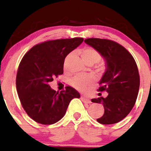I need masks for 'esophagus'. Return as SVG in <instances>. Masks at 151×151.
<instances>
[{
    "label": "esophagus",
    "instance_id": "esophagus-1",
    "mask_svg": "<svg viewBox=\"0 0 151 151\" xmlns=\"http://www.w3.org/2000/svg\"><path fill=\"white\" fill-rule=\"evenodd\" d=\"M81 100L83 101V102L87 103V104H90V103H91V100H90L89 99L86 98V97H85V96H81Z\"/></svg>",
    "mask_w": 151,
    "mask_h": 151
}]
</instances>
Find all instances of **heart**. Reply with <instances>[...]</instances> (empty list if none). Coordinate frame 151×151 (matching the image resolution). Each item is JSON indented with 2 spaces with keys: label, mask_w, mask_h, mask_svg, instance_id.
Returning <instances> with one entry per match:
<instances>
[{
  "label": "heart",
  "mask_w": 151,
  "mask_h": 151,
  "mask_svg": "<svg viewBox=\"0 0 151 151\" xmlns=\"http://www.w3.org/2000/svg\"><path fill=\"white\" fill-rule=\"evenodd\" d=\"M81 56L83 60L88 64H94L101 60V55L99 52L93 47H85L81 52ZM100 68L103 69L104 66H100ZM92 82V79L88 76L77 75L71 79L70 84L79 91H85L87 87Z\"/></svg>",
  "instance_id": "heart-1"
}]
</instances>
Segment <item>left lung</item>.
<instances>
[{
  "mask_svg": "<svg viewBox=\"0 0 151 151\" xmlns=\"http://www.w3.org/2000/svg\"><path fill=\"white\" fill-rule=\"evenodd\" d=\"M85 42L98 50L106 62L98 91L107 92V96L91 100L104 108L97 121L104 125L118 123L129 115L137 98L140 80L136 62L125 47L114 41L89 38Z\"/></svg>",
  "mask_w": 151,
  "mask_h": 151,
  "instance_id": "8db88e82",
  "label": "left lung"
}]
</instances>
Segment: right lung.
Wrapping results in <instances>:
<instances>
[{
	"mask_svg": "<svg viewBox=\"0 0 151 151\" xmlns=\"http://www.w3.org/2000/svg\"><path fill=\"white\" fill-rule=\"evenodd\" d=\"M83 38L49 40L35 45L21 60L16 77V87L21 104L36 122L51 125L66 114L70 101L80 95L74 88L55 91L50 86L54 77L63 74L67 55L77 48Z\"/></svg>",
	"mask_w": 151,
	"mask_h": 151,
	"instance_id": "right-lung-1",
	"label": "right lung"
}]
</instances>
